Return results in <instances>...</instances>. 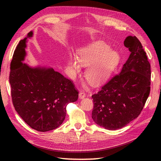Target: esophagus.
<instances>
[{"mask_svg":"<svg viewBox=\"0 0 161 161\" xmlns=\"http://www.w3.org/2000/svg\"><path fill=\"white\" fill-rule=\"evenodd\" d=\"M85 96H86V95H85V93L84 92H79V99H82L85 98Z\"/></svg>","mask_w":161,"mask_h":161,"instance_id":"1","label":"esophagus"}]
</instances>
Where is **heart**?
<instances>
[{
	"mask_svg": "<svg viewBox=\"0 0 161 161\" xmlns=\"http://www.w3.org/2000/svg\"><path fill=\"white\" fill-rule=\"evenodd\" d=\"M119 55L103 41H95L78 52L77 58L70 53L68 64L73 74H79L81 66L87 67L85 77L92 84L108 79L119 62Z\"/></svg>",
	"mask_w": 161,
	"mask_h": 161,
	"instance_id": "1",
	"label": "heart"
}]
</instances>
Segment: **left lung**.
I'll use <instances>...</instances> for the list:
<instances>
[{
    "instance_id": "left-lung-1",
    "label": "left lung",
    "mask_w": 161,
    "mask_h": 161,
    "mask_svg": "<svg viewBox=\"0 0 161 161\" xmlns=\"http://www.w3.org/2000/svg\"><path fill=\"white\" fill-rule=\"evenodd\" d=\"M124 46L130 54L119 74L92 95V118L101 127L120 129L140 115L150 91V64L136 36L125 38Z\"/></svg>"
}]
</instances>
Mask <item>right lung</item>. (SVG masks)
<instances>
[{
	"label": "right lung",
	"mask_w": 161,
	"mask_h": 161,
	"mask_svg": "<svg viewBox=\"0 0 161 161\" xmlns=\"http://www.w3.org/2000/svg\"><path fill=\"white\" fill-rule=\"evenodd\" d=\"M33 35L29 32L14 52L9 82L17 114L31 128L44 132L62 124L67 105L77 101L79 92L70 80L52 68L23 62L27 39Z\"/></svg>",
	"instance_id": "1"
}]
</instances>
